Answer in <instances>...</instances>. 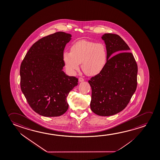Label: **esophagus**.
Masks as SVG:
<instances>
[{"label":"esophagus","mask_w":160,"mask_h":160,"mask_svg":"<svg viewBox=\"0 0 160 160\" xmlns=\"http://www.w3.org/2000/svg\"><path fill=\"white\" fill-rule=\"evenodd\" d=\"M84 81V79L82 78H79V82H83Z\"/></svg>","instance_id":"1"}]
</instances>
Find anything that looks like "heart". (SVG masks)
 I'll return each mask as SVG.
<instances>
[{
  "label": "heart",
  "instance_id": "b5f03b06",
  "mask_svg": "<svg viewBox=\"0 0 160 160\" xmlns=\"http://www.w3.org/2000/svg\"><path fill=\"white\" fill-rule=\"evenodd\" d=\"M63 60L68 71L75 74L80 64L84 72L89 76L100 73L106 66L107 50L102 43L80 40L71 47V52L65 51Z\"/></svg>",
  "mask_w": 160,
  "mask_h": 160
}]
</instances>
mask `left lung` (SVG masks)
<instances>
[{"mask_svg":"<svg viewBox=\"0 0 160 160\" xmlns=\"http://www.w3.org/2000/svg\"><path fill=\"white\" fill-rule=\"evenodd\" d=\"M101 38L106 45L107 62L88 81L92 90L90 108L98 115L108 116L129 103L137 88L138 68L130 48L119 35L108 33Z\"/></svg>","mask_w":160,"mask_h":160,"instance_id":"obj_1","label":"left lung"}]
</instances>
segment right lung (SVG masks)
Listing matches in <instances>:
<instances>
[{"instance_id":"right-lung-1","label":"right lung","mask_w":160,"mask_h":160,"mask_svg":"<svg viewBox=\"0 0 160 160\" xmlns=\"http://www.w3.org/2000/svg\"><path fill=\"white\" fill-rule=\"evenodd\" d=\"M71 35L62 32L35 42L20 65V88L29 106L45 117L63 115L68 109L67 98L78 79L67 75L63 53Z\"/></svg>"}]
</instances>
